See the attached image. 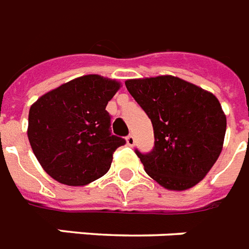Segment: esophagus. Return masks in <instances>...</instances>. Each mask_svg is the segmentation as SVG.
I'll list each match as a JSON object with an SVG mask.
<instances>
[{
	"label": "esophagus",
	"instance_id": "34e87169",
	"mask_svg": "<svg viewBox=\"0 0 249 249\" xmlns=\"http://www.w3.org/2000/svg\"><path fill=\"white\" fill-rule=\"evenodd\" d=\"M126 142L128 146H134L135 145V136L134 135H128V136L126 137Z\"/></svg>",
	"mask_w": 249,
	"mask_h": 249
}]
</instances>
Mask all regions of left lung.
Wrapping results in <instances>:
<instances>
[{
    "mask_svg": "<svg viewBox=\"0 0 249 249\" xmlns=\"http://www.w3.org/2000/svg\"><path fill=\"white\" fill-rule=\"evenodd\" d=\"M124 83L154 130L153 152H136L145 172L167 190L182 192L196 186L224 146L226 115L217 97L170 74Z\"/></svg>",
    "mask_w": 249,
    "mask_h": 249,
    "instance_id": "obj_1",
    "label": "left lung"
}]
</instances>
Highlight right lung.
I'll list each match as a JSON object with an SVG mask.
<instances>
[{
  "mask_svg": "<svg viewBox=\"0 0 249 249\" xmlns=\"http://www.w3.org/2000/svg\"><path fill=\"white\" fill-rule=\"evenodd\" d=\"M121 86L117 79L82 75L32 104L28 140L53 180L85 186L108 172L113 153L126 142L110 134V115L105 110Z\"/></svg>",
  "mask_w": 249,
  "mask_h": 249,
  "instance_id": "1",
  "label": "right lung"
}]
</instances>
